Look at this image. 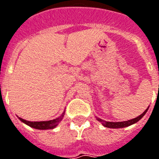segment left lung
I'll return each mask as SVG.
<instances>
[{"mask_svg":"<svg viewBox=\"0 0 159 159\" xmlns=\"http://www.w3.org/2000/svg\"><path fill=\"white\" fill-rule=\"evenodd\" d=\"M147 111H148V109L143 114H141L139 117L135 118V119H133L131 120H127V121H123V122H107V121H104V120H102L101 119H99L97 117H96V119L98 121L102 122V125H103V126H105V127H109V128H123V127H126V126H129V125L135 124L136 122H138L146 114Z\"/></svg>","mask_w":159,"mask_h":159,"instance_id":"1","label":"left lung"}]
</instances>
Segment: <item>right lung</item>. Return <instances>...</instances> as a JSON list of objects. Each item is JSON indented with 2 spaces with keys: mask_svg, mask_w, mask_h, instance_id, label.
Listing matches in <instances>:
<instances>
[{
  "mask_svg": "<svg viewBox=\"0 0 159 159\" xmlns=\"http://www.w3.org/2000/svg\"><path fill=\"white\" fill-rule=\"evenodd\" d=\"M64 112L61 115L60 118H57L56 119H53V120H48V121H40V122H31V121H27V120H25V119L19 118V119L21 120L23 123L26 124L29 126L33 127V128H35V129H40V130H46V129H53L55 128L57 125V123L59 121H61L63 119V117H64Z\"/></svg>",
  "mask_w": 159,
  "mask_h": 159,
  "instance_id": "add662e5",
  "label": "right lung"
}]
</instances>
